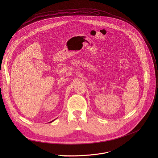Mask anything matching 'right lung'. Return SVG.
Masks as SVG:
<instances>
[{
	"label": "right lung",
	"mask_w": 158,
	"mask_h": 158,
	"mask_svg": "<svg viewBox=\"0 0 158 158\" xmlns=\"http://www.w3.org/2000/svg\"><path fill=\"white\" fill-rule=\"evenodd\" d=\"M56 119H54V120H53V121H51V122H49V123H52V122H53V121H55V120H56Z\"/></svg>",
	"instance_id": "right-lung-1"
}]
</instances>
